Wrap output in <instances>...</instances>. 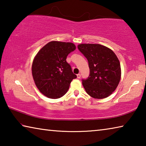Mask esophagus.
Masks as SVG:
<instances>
[{"label": "esophagus", "mask_w": 146, "mask_h": 146, "mask_svg": "<svg viewBox=\"0 0 146 146\" xmlns=\"http://www.w3.org/2000/svg\"><path fill=\"white\" fill-rule=\"evenodd\" d=\"M76 76H77V78H80V76H81L80 74H77V75H76Z\"/></svg>", "instance_id": "1"}]
</instances>
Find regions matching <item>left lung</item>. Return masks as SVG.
<instances>
[{
    "label": "left lung",
    "instance_id": "obj_1",
    "mask_svg": "<svg viewBox=\"0 0 146 146\" xmlns=\"http://www.w3.org/2000/svg\"><path fill=\"white\" fill-rule=\"evenodd\" d=\"M79 51L88 59L90 74L82 80L85 90L91 97L102 99L111 95L121 78L119 60L111 49L98 44H80Z\"/></svg>",
    "mask_w": 146,
    "mask_h": 146
}]
</instances>
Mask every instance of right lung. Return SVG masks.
Here are the masks:
<instances>
[{
  "label": "right lung",
  "mask_w": 146,
  "mask_h": 146,
  "mask_svg": "<svg viewBox=\"0 0 146 146\" xmlns=\"http://www.w3.org/2000/svg\"><path fill=\"white\" fill-rule=\"evenodd\" d=\"M75 49L73 43L51 41L35 56L32 76L36 88L44 96L56 99L67 93L76 75L66 60L68 54Z\"/></svg>",
  "instance_id": "add662e5"
}]
</instances>
